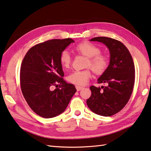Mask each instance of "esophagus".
Listing matches in <instances>:
<instances>
[{
	"label": "esophagus",
	"instance_id": "34e87169",
	"mask_svg": "<svg viewBox=\"0 0 151 151\" xmlns=\"http://www.w3.org/2000/svg\"><path fill=\"white\" fill-rule=\"evenodd\" d=\"M76 90L78 91H81V90L83 89V87L80 86H76Z\"/></svg>",
	"mask_w": 151,
	"mask_h": 151
}]
</instances>
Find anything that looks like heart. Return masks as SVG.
I'll return each instance as SVG.
<instances>
[{
    "label": "heart",
    "instance_id": "obj_1",
    "mask_svg": "<svg viewBox=\"0 0 151 151\" xmlns=\"http://www.w3.org/2000/svg\"><path fill=\"white\" fill-rule=\"evenodd\" d=\"M76 52L85 56L88 60L86 67H90L97 74H102L108 67L109 58L107 55L101 53V48L98 46L88 41L79 43L75 46ZM60 62L64 69H68L71 64V56L67 50L62 52L60 55ZM92 76L91 70L87 69L82 70H75L70 74L67 80L70 83L76 86L86 84Z\"/></svg>",
    "mask_w": 151,
    "mask_h": 151
}]
</instances>
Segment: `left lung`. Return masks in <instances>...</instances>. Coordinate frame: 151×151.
Segmentation results:
<instances>
[{
    "label": "left lung",
    "instance_id": "left-lung-1",
    "mask_svg": "<svg viewBox=\"0 0 151 151\" xmlns=\"http://www.w3.org/2000/svg\"><path fill=\"white\" fill-rule=\"evenodd\" d=\"M91 41L103 42L110 52V63L98 78V83L107 86L90 87L91 96L88 107L93 113L110 116L119 113L128 103L134 86L135 66L130 52L126 46L114 38L98 37Z\"/></svg>",
    "mask_w": 151,
    "mask_h": 151
}]
</instances>
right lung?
I'll return each mask as SVG.
<instances>
[{
  "label": "right lung",
  "instance_id": "1",
  "mask_svg": "<svg viewBox=\"0 0 151 151\" xmlns=\"http://www.w3.org/2000/svg\"><path fill=\"white\" fill-rule=\"evenodd\" d=\"M71 42L68 38L37 44L29 50L21 65L23 96L41 117L50 119L63 113L76 91L75 85L64 81L60 62V54Z\"/></svg>",
  "mask_w": 151,
  "mask_h": 151
}]
</instances>
